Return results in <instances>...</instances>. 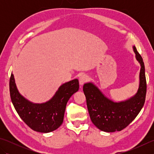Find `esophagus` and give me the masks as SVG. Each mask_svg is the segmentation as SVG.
<instances>
[{"label":"esophagus","instance_id":"34e87169","mask_svg":"<svg viewBox=\"0 0 154 154\" xmlns=\"http://www.w3.org/2000/svg\"><path fill=\"white\" fill-rule=\"evenodd\" d=\"M87 81H88V77L87 75L83 74L79 77V83L81 85H83L85 83H86Z\"/></svg>","mask_w":154,"mask_h":154}]
</instances>
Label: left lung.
<instances>
[{
	"label": "left lung",
	"mask_w": 154,
	"mask_h": 154,
	"mask_svg": "<svg viewBox=\"0 0 154 154\" xmlns=\"http://www.w3.org/2000/svg\"><path fill=\"white\" fill-rule=\"evenodd\" d=\"M133 50L141 66L139 88L133 97L116 103L104 96L93 83H87L83 85L91 120L102 131H121L134 120L144 104L147 88L144 63L135 46H133Z\"/></svg>",
	"instance_id": "1"
}]
</instances>
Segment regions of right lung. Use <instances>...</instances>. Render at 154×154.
<instances>
[{
  "mask_svg": "<svg viewBox=\"0 0 154 154\" xmlns=\"http://www.w3.org/2000/svg\"><path fill=\"white\" fill-rule=\"evenodd\" d=\"M9 87L12 103L20 117L31 129L42 133L54 131L61 125L67 101L79 88L78 79L70 81L59 87L50 100L39 104L30 102L20 94L12 73Z\"/></svg>",
  "mask_w": 154,
  "mask_h": 154,
  "instance_id": "obj_1",
  "label": "right lung"
}]
</instances>
